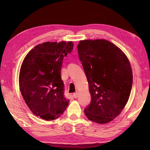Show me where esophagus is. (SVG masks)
<instances>
[{"label": "esophagus", "mask_w": 150, "mask_h": 150, "mask_svg": "<svg viewBox=\"0 0 150 150\" xmlns=\"http://www.w3.org/2000/svg\"><path fill=\"white\" fill-rule=\"evenodd\" d=\"M78 95H79V93H78L77 92H76V93H73V97H74L75 98H77L78 97Z\"/></svg>", "instance_id": "obj_1"}]
</instances>
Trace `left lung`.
Returning <instances> with one entry per match:
<instances>
[{"instance_id":"8db88e82","label":"left lung","mask_w":150,"mask_h":150,"mask_svg":"<svg viewBox=\"0 0 150 150\" xmlns=\"http://www.w3.org/2000/svg\"><path fill=\"white\" fill-rule=\"evenodd\" d=\"M77 50L91 96L85 115L95 122L108 123L128 100L133 82L130 62L120 48L105 40H82Z\"/></svg>"}]
</instances>
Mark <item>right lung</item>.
<instances>
[{
	"mask_svg": "<svg viewBox=\"0 0 150 150\" xmlns=\"http://www.w3.org/2000/svg\"><path fill=\"white\" fill-rule=\"evenodd\" d=\"M73 47L72 42L43 43L30 51L22 62L20 92L33 114L44 120L59 118L69 105L61 70L63 58Z\"/></svg>",
	"mask_w": 150,
	"mask_h": 150,
	"instance_id": "add662e5",
	"label": "right lung"
}]
</instances>
